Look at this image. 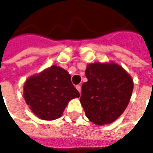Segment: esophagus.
I'll list each match as a JSON object with an SVG mask.
<instances>
[{"label": "esophagus", "mask_w": 153, "mask_h": 153, "mask_svg": "<svg viewBox=\"0 0 153 153\" xmlns=\"http://www.w3.org/2000/svg\"><path fill=\"white\" fill-rule=\"evenodd\" d=\"M76 88L78 90L79 93H81V91H82V87H81L80 85H76Z\"/></svg>", "instance_id": "34e87169"}]
</instances>
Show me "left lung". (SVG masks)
Wrapping results in <instances>:
<instances>
[{
    "mask_svg": "<svg viewBox=\"0 0 153 153\" xmlns=\"http://www.w3.org/2000/svg\"><path fill=\"white\" fill-rule=\"evenodd\" d=\"M81 103L87 117L96 125L110 124L126 108L133 91L131 76L115 63H93L86 69Z\"/></svg>",
    "mask_w": 153,
    "mask_h": 153,
    "instance_id": "8db88e82",
    "label": "left lung"
}]
</instances>
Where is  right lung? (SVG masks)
I'll list each match as a JSON object with an SVG mask.
<instances>
[{"label": "right lung", "instance_id": "right-lung-1", "mask_svg": "<svg viewBox=\"0 0 153 153\" xmlns=\"http://www.w3.org/2000/svg\"><path fill=\"white\" fill-rule=\"evenodd\" d=\"M23 96L30 109L39 119L53 120L60 118L71 99L78 98L79 92L63 68L52 65L26 81Z\"/></svg>", "mask_w": 153, "mask_h": 153}]
</instances>
